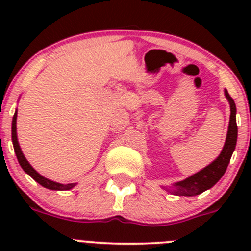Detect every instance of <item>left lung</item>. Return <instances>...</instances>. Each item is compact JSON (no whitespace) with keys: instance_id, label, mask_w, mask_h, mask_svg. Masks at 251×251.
<instances>
[{"instance_id":"obj_1","label":"left lung","mask_w":251,"mask_h":251,"mask_svg":"<svg viewBox=\"0 0 251 251\" xmlns=\"http://www.w3.org/2000/svg\"><path fill=\"white\" fill-rule=\"evenodd\" d=\"M225 96L228 100L229 107H231V116H229V125L228 131H227V137L225 146L222 148L221 154L215 159L210 165L204 168L199 173L192 175L188 178L179 181L174 184L173 189H168L170 193H174L175 196H183V197H193L203 193L206 189L211 188L214 184L219 182V179L224 176L226 173L227 166H228L231 156L233 154L235 144H237V121H235V103L232 100L231 96L228 95L227 90H225Z\"/></svg>"}]
</instances>
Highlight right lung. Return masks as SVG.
I'll list each match as a JSON object with an SVG mask.
<instances>
[{
    "label": "right lung",
    "mask_w": 251,
    "mask_h": 251,
    "mask_svg": "<svg viewBox=\"0 0 251 251\" xmlns=\"http://www.w3.org/2000/svg\"><path fill=\"white\" fill-rule=\"evenodd\" d=\"M12 141H13V147H14V151H16V155L18 161H19L20 166H22L23 170L25 171L27 175L32 177L37 183L41 184L42 187L48 189H52V191H69L72 189L73 187L75 186L76 183H68V184H62L58 183V182H53L50 179L46 178V177L41 176L31 165L29 164V161L25 159L24 154H23L22 149H20L19 143H18V138H17V110L13 115V120H12Z\"/></svg>",
    "instance_id": "add662e5"
}]
</instances>
